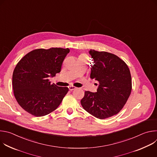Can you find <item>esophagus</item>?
<instances>
[{"label":"esophagus","mask_w":157,"mask_h":157,"mask_svg":"<svg viewBox=\"0 0 157 157\" xmlns=\"http://www.w3.org/2000/svg\"><path fill=\"white\" fill-rule=\"evenodd\" d=\"M68 87H69L70 91H73V90H74V89H76V87H75V86H69Z\"/></svg>","instance_id":"1"}]
</instances>
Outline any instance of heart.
<instances>
[{
  "instance_id": "1",
  "label": "heart",
  "mask_w": 157,
  "mask_h": 157,
  "mask_svg": "<svg viewBox=\"0 0 157 157\" xmlns=\"http://www.w3.org/2000/svg\"><path fill=\"white\" fill-rule=\"evenodd\" d=\"M79 58H86V56L85 55H81Z\"/></svg>"
}]
</instances>
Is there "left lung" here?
Wrapping results in <instances>:
<instances>
[{
	"mask_svg": "<svg viewBox=\"0 0 157 157\" xmlns=\"http://www.w3.org/2000/svg\"><path fill=\"white\" fill-rule=\"evenodd\" d=\"M93 59L90 78L99 82L96 93L85 91L81 104L87 113L100 119L118 114L132 91L128 67L117 56L91 50Z\"/></svg>",
	"mask_w": 157,
	"mask_h": 157,
	"instance_id": "1",
	"label": "left lung"
}]
</instances>
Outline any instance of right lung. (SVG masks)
<instances>
[{"label":"right lung","instance_id":"obj_1","mask_svg":"<svg viewBox=\"0 0 157 157\" xmlns=\"http://www.w3.org/2000/svg\"><path fill=\"white\" fill-rule=\"evenodd\" d=\"M69 52V48L36 49L17 63L12 75L13 94L27 113L36 117L44 116L59 105L69 89L51 84L48 78L60 72Z\"/></svg>","mask_w":157,"mask_h":157}]
</instances>
